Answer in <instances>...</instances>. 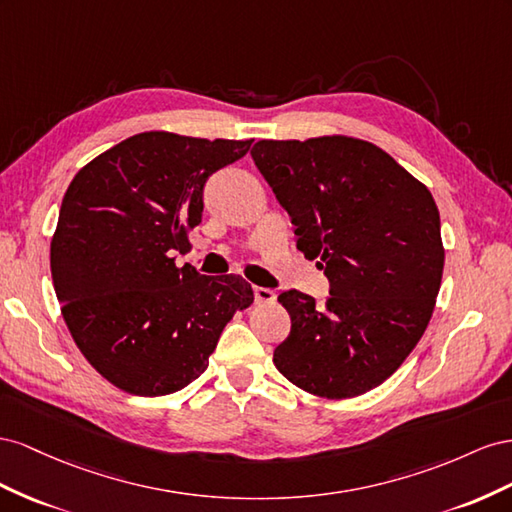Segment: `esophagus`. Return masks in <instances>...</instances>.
<instances>
[{"label":"esophagus","instance_id":"esophagus-1","mask_svg":"<svg viewBox=\"0 0 512 512\" xmlns=\"http://www.w3.org/2000/svg\"><path fill=\"white\" fill-rule=\"evenodd\" d=\"M253 294H255V302L259 304H270L276 298V294L270 287H253Z\"/></svg>","mask_w":512,"mask_h":512}]
</instances>
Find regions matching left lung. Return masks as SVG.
Returning a JSON list of instances; mask_svg holds the SVG:
<instances>
[{"mask_svg":"<svg viewBox=\"0 0 512 512\" xmlns=\"http://www.w3.org/2000/svg\"><path fill=\"white\" fill-rule=\"evenodd\" d=\"M251 156L330 283L324 304L296 289L279 296L291 330L276 369L319 397H358L401 367L429 324L444 270L440 212L369 141H257Z\"/></svg>","mask_w":512,"mask_h":512,"instance_id":"left-lung-1","label":"left lung"}]
</instances>
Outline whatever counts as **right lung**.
I'll return each instance as SVG.
<instances>
[{
    "instance_id": "add662e5",
    "label": "right lung",
    "mask_w": 512,
    "mask_h": 512,
    "mask_svg": "<svg viewBox=\"0 0 512 512\" xmlns=\"http://www.w3.org/2000/svg\"><path fill=\"white\" fill-rule=\"evenodd\" d=\"M251 143L154 130L70 182L51 240L53 287L81 354L124 392L163 397L191 384L233 313L253 302L242 276L173 261L201 223L208 178Z\"/></svg>"
}]
</instances>
